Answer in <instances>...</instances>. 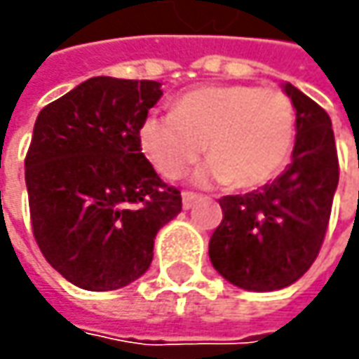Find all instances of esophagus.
Here are the masks:
<instances>
[{
    "label": "esophagus",
    "mask_w": 359,
    "mask_h": 359,
    "mask_svg": "<svg viewBox=\"0 0 359 359\" xmlns=\"http://www.w3.org/2000/svg\"><path fill=\"white\" fill-rule=\"evenodd\" d=\"M200 200V196L198 194H191V191H184L182 194V205H184V210H189V208H194V203Z\"/></svg>",
    "instance_id": "esophagus-1"
}]
</instances>
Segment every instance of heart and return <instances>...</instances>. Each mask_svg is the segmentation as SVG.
Here are the masks:
<instances>
[{
  "mask_svg": "<svg viewBox=\"0 0 359 359\" xmlns=\"http://www.w3.org/2000/svg\"><path fill=\"white\" fill-rule=\"evenodd\" d=\"M140 145L156 172L175 180L203 151L210 161L196 184L254 189L276 177L296 142V107L278 88L201 86L173 102L172 114H147Z\"/></svg>",
  "mask_w": 359,
  "mask_h": 359,
  "instance_id": "obj_1",
  "label": "heart"
}]
</instances>
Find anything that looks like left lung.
Instances as JSON below:
<instances>
[{
    "label": "left lung",
    "mask_w": 359,
    "mask_h": 359,
    "mask_svg": "<svg viewBox=\"0 0 359 359\" xmlns=\"http://www.w3.org/2000/svg\"><path fill=\"white\" fill-rule=\"evenodd\" d=\"M282 88L296 107L292 161L271 184L222 198L224 219L210 240L217 273L248 292L282 290L310 269L339 180L330 116L292 83Z\"/></svg>",
    "instance_id": "8db88e82"
}]
</instances>
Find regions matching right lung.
Listing matches in <instances>:
<instances>
[{"mask_svg": "<svg viewBox=\"0 0 359 359\" xmlns=\"http://www.w3.org/2000/svg\"><path fill=\"white\" fill-rule=\"evenodd\" d=\"M149 79L91 77L46 105L25 156L34 236L49 266L90 292L144 276L182 196L159 180L140 126L161 97Z\"/></svg>", "mask_w": 359, "mask_h": 359, "instance_id": "1", "label": "right lung"}]
</instances>
